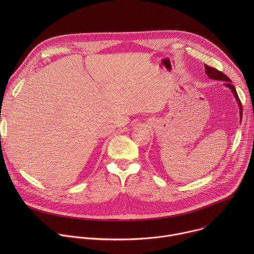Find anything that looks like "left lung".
<instances>
[{"label": "left lung", "mask_w": 254, "mask_h": 254, "mask_svg": "<svg viewBox=\"0 0 254 254\" xmlns=\"http://www.w3.org/2000/svg\"><path fill=\"white\" fill-rule=\"evenodd\" d=\"M204 66H205V73L208 75L209 78L215 79V80H222V81H225V82H224V85H225L226 87H228V88L231 89V91H232L234 97L236 98V101H237V103H238V106H239V115H240V122H241V119H242V104H241V101H240V99H239V97H238V94H237V92H236V89H235V87L232 85L231 80L229 79V77L226 76V75L223 73V72H221V71H219V70H217V69H215V68H213V67H210V66H208V65H206V64H204Z\"/></svg>", "instance_id": "obj_1"}]
</instances>
